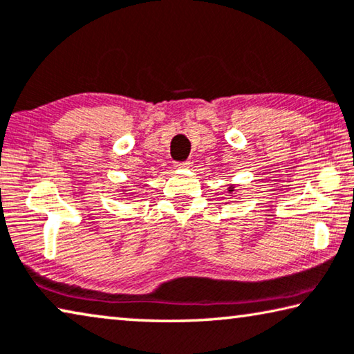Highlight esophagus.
<instances>
[{"label": "esophagus", "instance_id": "34e87169", "mask_svg": "<svg viewBox=\"0 0 354 354\" xmlns=\"http://www.w3.org/2000/svg\"><path fill=\"white\" fill-rule=\"evenodd\" d=\"M176 169H188L189 167V162L188 161H180V162H176Z\"/></svg>", "mask_w": 354, "mask_h": 354}]
</instances>
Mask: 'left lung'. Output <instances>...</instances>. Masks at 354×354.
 I'll list each match as a JSON object with an SVG mask.
<instances>
[{
  "label": "left lung",
  "instance_id": "obj_1",
  "mask_svg": "<svg viewBox=\"0 0 354 354\" xmlns=\"http://www.w3.org/2000/svg\"><path fill=\"white\" fill-rule=\"evenodd\" d=\"M230 192H232V189H230Z\"/></svg>",
  "mask_w": 354,
  "mask_h": 354
}]
</instances>
